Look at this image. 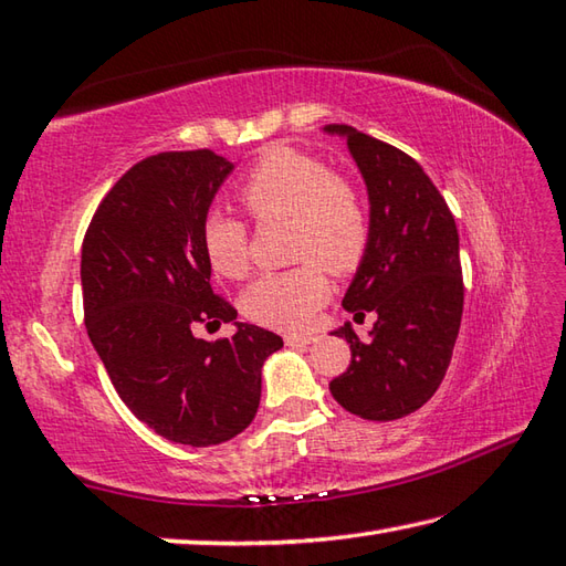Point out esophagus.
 I'll use <instances>...</instances> for the list:
<instances>
[{
	"mask_svg": "<svg viewBox=\"0 0 566 566\" xmlns=\"http://www.w3.org/2000/svg\"><path fill=\"white\" fill-rule=\"evenodd\" d=\"M316 340V336L314 334H290V336H284V343L286 346H308V343H314Z\"/></svg>",
	"mask_w": 566,
	"mask_h": 566,
	"instance_id": "1",
	"label": "esophagus"
}]
</instances>
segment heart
Listing matches in <instances>:
<instances>
[{"mask_svg":"<svg viewBox=\"0 0 566 566\" xmlns=\"http://www.w3.org/2000/svg\"><path fill=\"white\" fill-rule=\"evenodd\" d=\"M238 196L260 223L292 218V258L298 260L296 268L260 274L242 296V308L264 326L304 328L328 298L326 270L336 276L353 274L368 254V203L324 159L284 144L250 166ZM201 248L213 272L240 280L250 270L248 220L223 208L208 210Z\"/></svg>","mask_w":566,"mask_h":566,"instance_id":"heart-1","label":"heart"}]
</instances>
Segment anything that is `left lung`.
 <instances>
[{"instance_id":"obj_1","label":"left lung","mask_w":566,"mask_h":566,"mask_svg":"<svg viewBox=\"0 0 566 566\" xmlns=\"http://www.w3.org/2000/svg\"><path fill=\"white\" fill-rule=\"evenodd\" d=\"M326 129L346 137L370 196V248L343 308L358 321L378 314L368 340L350 324L336 331L350 363L328 387L350 415L390 422L417 412L447 375L463 314L459 230L409 154L348 125Z\"/></svg>"}]
</instances>
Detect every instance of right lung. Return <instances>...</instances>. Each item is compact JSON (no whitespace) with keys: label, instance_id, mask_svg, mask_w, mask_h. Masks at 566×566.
Segmentation results:
<instances>
[{"label":"right lung","instance_id":"obj_1","mask_svg":"<svg viewBox=\"0 0 566 566\" xmlns=\"http://www.w3.org/2000/svg\"><path fill=\"white\" fill-rule=\"evenodd\" d=\"M232 164L210 149L137 161L99 201L83 238L85 328L132 415L186 447L223 444L260 407L262 363L282 338L252 324L196 338L198 324L235 321L210 290L201 223Z\"/></svg>","mask_w":566,"mask_h":566}]
</instances>
